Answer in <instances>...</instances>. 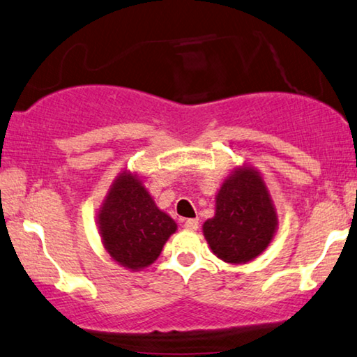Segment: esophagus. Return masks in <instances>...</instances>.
Masks as SVG:
<instances>
[{
  "label": "esophagus",
  "instance_id": "1",
  "mask_svg": "<svg viewBox=\"0 0 357 357\" xmlns=\"http://www.w3.org/2000/svg\"><path fill=\"white\" fill-rule=\"evenodd\" d=\"M197 225H199V222H197V218H188V220H185L183 227L186 229H190V231H196Z\"/></svg>",
  "mask_w": 357,
  "mask_h": 357
}]
</instances>
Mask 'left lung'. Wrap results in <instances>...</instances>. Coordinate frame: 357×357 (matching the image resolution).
<instances>
[{
	"label": "left lung",
	"instance_id": "obj_1",
	"mask_svg": "<svg viewBox=\"0 0 357 357\" xmlns=\"http://www.w3.org/2000/svg\"><path fill=\"white\" fill-rule=\"evenodd\" d=\"M278 231V212L263 175L250 164L234 167L215 195V213L202 225L212 254L229 265L255 260Z\"/></svg>",
	"mask_w": 357,
	"mask_h": 357
}]
</instances>
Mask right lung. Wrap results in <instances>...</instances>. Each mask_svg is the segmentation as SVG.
Segmentation results:
<instances>
[{"mask_svg": "<svg viewBox=\"0 0 357 357\" xmlns=\"http://www.w3.org/2000/svg\"><path fill=\"white\" fill-rule=\"evenodd\" d=\"M103 249L113 261L130 271L150 266L177 223L156 206L139 174L119 172L109 185L96 215Z\"/></svg>", "mask_w": 357, "mask_h": 357, "instance_id": "obj_1", "label": "right lung"}]
</instances>
